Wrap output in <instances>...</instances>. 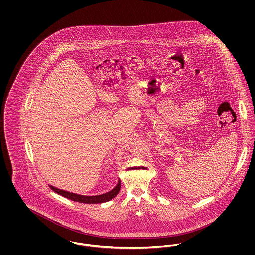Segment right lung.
<instances>
[{"mask_svg":"<svg viewBox=\"0 0 255 255\" xmlns=\"http://www.w3.org/2000/svg\"><path fill=\"white\" fill-rule=\"evenodd\" d=\"M51 190H53L55 193L61 195L65 198H68L74 202H78V203H83V204H101V203H105L108 202L110 200H112L113 198H115L117 195L119 194L120 190H121V181L119 180L118 184L116 185L115 188H113L109 192H106L104 194L96 195V196H85V195L75 194L73 192H69L63 189H59L57 187H54L52 185H49Z\"/></svg>","mask_w":255,"mask_h":255,"instance_id":"obj_1","label":"right lung"}]
</instances>
